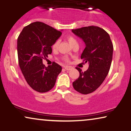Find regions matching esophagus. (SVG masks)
I'll use <instances>...</instances> for the list:
<instances>
[{
	"label": "esophagus",
	"mask_w": 131,
	"mask_h": 131,
	"mask_svg": "<svg viewBox=\"0 0 131 131\" xmlns=\"http://www.w3.org/2000/svg\"><path fill=\"white\" fill-rule=\"evenodd\" d=\"M64 68H65L66 70H67V71H69V70L72 69V68L71 67V66H64Z\"/></svg>",
	"instance_id": "1"
}]
</instances>
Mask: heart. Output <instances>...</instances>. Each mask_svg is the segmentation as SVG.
<instances>
[{"mask_svg": "<svg viewBox=\"0 0 131 131\" xmlns=\"http://www.w3.org/2000/svg\"><path fill=\"white\" fill-rule=\"evenodd\" d=\"M67 39L68 41H69V43L71 44L72 46L75 45H78V42L77 39L73 36H71V35H69V36H68ZM59 40H57L56 41H55V42H54V43L53 44V45H52V49L56 50V49L58 48V46H59ZM65 60H66V61H68L67 59H65Z\"/></svg>", "mask_w": 131, "mask_h": 131, "instance_id": "b5f03b06", "label": "heart"}]
</instances>
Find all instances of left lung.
Listing matches in <instances>:
<instances>
[{
  "label": "left lung",
  "instance_id": "8db88e82",
  "mask_svg": "<svg viewBox=\"0 0 131 131\" xmlns=\"http://www.w3.org/2000/svg\"><path fill=\"white\" fill-rule=\"evenodd\" d=\"M72 32L85 42L86 47L81 58L89 63L84 72L77 68L79 77L73 82V86L78 92L88 94L98 88L108 75L114 47L109 34L98 26L83 27L72 29Z\"/></svg>",
  "mask_w": 131,
  "mask_h": 131
}]
</instances>
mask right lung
Segmentation results:
<instances>
[{
    "mask_svg": "<svg viewBox=\"0 0 131 131\" xmlns=\"http://www.w3.org/2000/svg\"><path fill=\"white\" fill-rule=\"evenodd\" d=\"M62 32L40 22L25 26L17 38L19 65L28 85L38 92L53 88L62 67L53 62L46 67L42 60L52 52V46Z\"/></svg>",
    "mask_w": 131,
    "mask_h": 131,
    "instance_id": "obj_1",
    "label": "right lung"
}]
</instances>
